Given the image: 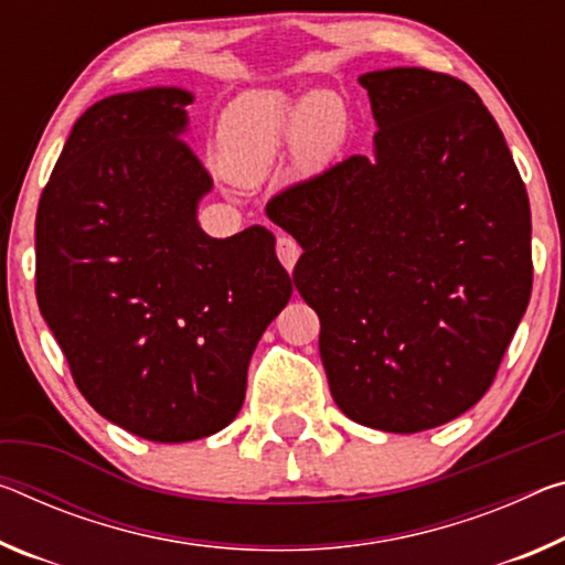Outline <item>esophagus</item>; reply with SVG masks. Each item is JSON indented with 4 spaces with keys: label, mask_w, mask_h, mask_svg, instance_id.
<instances>
[{
    "label": "esophagus",
    "mask_w": 565,
    "mask_h": 565,
    "mask_svg": "<svg viewBox=\"0 0 565 565\" xmlns=\"http://www.w3.org/2000/svg\"><path fill=\"white\" fill-rule=\"evenodd\" d=\"M276 256L286 266V271H294V264L299 262L301 246L291 236H279L276 238Z\"/></svg>",
    "instance_id": "34e87169"
}]
</instances>
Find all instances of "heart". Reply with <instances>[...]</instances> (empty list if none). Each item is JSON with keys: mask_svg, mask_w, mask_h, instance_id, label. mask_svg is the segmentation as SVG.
Wrapping results in <instances>:
<instances>
[{"mask_svg": "<svg viewBox=\"0 0 565 565\" xmlns=\"http://www.w3.org/2000/svg\"><path fill=\"white\" fill-rule=\"evenodd\" d=\"M347 138V107L329 89H254L236 97L218 120V156L236 181H258L289 142L299 170H319Z\"/></svg>", "mask_w": 565, "mask_h": 565, "instance_id": "heart-1", "label": "heart"}]
</instances>
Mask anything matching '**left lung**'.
Listing matches in <instances>:
<instances>
[{
    "instance_id": "left-lung-1",
    "label": "left lung",
    "mask_w": 565,
    "mask_h": 565,
    "mask_svg": "<svg viewBox=\"0 0 565 565\" xmlns=\"http://www.w3.org/2000/svg\"><path fill=\"white\" fill-rule=\"evenodd\" d=\"M372 156L286 188L266 216L303 248L331 397L382 433L450 423L486 395L533 286L531 205L503 132L462 79L360 77Z\"/></svg>"
}]
</instances>
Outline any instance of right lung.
I'll list each match as a JSON object with an SVG mask.
<instances>
[{"mask_svg": "<svg viewBox=\"0 0 565 565\" xmlns=\"http://www.w3.org/2000/svg\"><path fill=\"white\" fill-rule=\"evenodd\" d=\"M193 93L146 87L79 115L42 191L38 303L77 390L153 443L231 425L258 339L291 299L276 238H211L213 181L183 136Z\"/></svg>", "mask_w": 565, "mask_h": 565, "instance_id": "add662e5", "label": "right lung"}]
</instances>
